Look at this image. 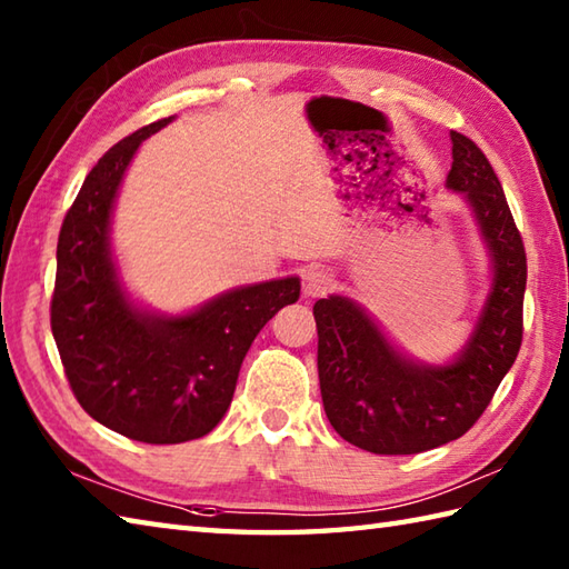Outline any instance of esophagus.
<instances>
[{
    "instance_id": "1",
    "label": "esophagus",
    "mask_w": 569,
    "mask_h": 569,
    "mask_svg": "<svg viewBox=\"0 0 569 569\" xmlns=\"http://www.w3.org/2000/svg\"><path fill=\"white\" fill-rule=\"evenodd\" d=\"M332 288V273L325 269H308L303 271V293L306 298H320Z\"/></svg>"
}]
</instances>
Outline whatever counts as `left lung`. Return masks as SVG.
I'll return each mask as SVG.
<instances>
[{"label": "left lung", "instance_id": "left-lung-1", "mask_svg": "<svg viewBox=\"0 0 569 569\" xmlns=\"http://www.w3.org/2000/svg\"><path fill=\"white\" fill-rule=\"evenodd\" d=\"M450 139L445 186L465 196L491 261V288L465 347L428 365L401 352L352 298L328 296L312 308L325 413L347 442L373 455H416L462 438L521 349L523 239L487 156L465 134Z\"/></svg>", "mask_w": 569, "mask_h": 569}]
</instances>
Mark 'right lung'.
I'll return each mask as SVG.
<instances>
[{"instance_id": "right-lung-1", "label": "right lung", "mask_w": 569, "mask_h": 569, "mask_svg": "<svg viewBox=\"0 0 569 569\" xmlns=\"http://www.w3.org/2000/svg\"><path fill=\"white\" fill-rule=\"evenodd\" d=\"M159 119L107 151L84 178L58 237L51 330L78 403L124 438L176 445L227 413L253 337L300 296V278L239 286L183 316L131 300L112 251V212L143 139Z\"/></svg>"}]
</instances>
